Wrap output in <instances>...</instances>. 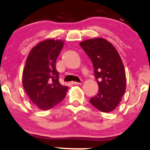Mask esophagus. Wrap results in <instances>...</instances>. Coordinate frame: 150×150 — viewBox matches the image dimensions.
<instances>
[{
	"mask_svg": "<svg viewBox=\"0 0 150 150\" xmlns=\"http://www.w3.org/2000/svg\"><path fill=\"white\" fill-rule=\"evenodd\" d=\"M72 84H74V85H80V84H81V82H75V81H72Z\"/></svg>",
	"mask_w": 150,
	"mask_h": 150,
	"instance_id": "34e87169",
	"label": "esophagus"
}]
</instances>
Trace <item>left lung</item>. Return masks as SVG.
<instances>
[{
	"label": "left lung",
	"instance_id": "1",
	"mask_svg": "<svg viewBox=\"0 0 150 150\" xmlns=\"http://www.w3.org/2000/svg\"><path fill=\"white\" fill-rule=\"evenodd\" d=\"M80 46L92 61L98 83L97 95L89 101L100 111H112L126 90L125 70L119 54L110 42L103 38L86 40Z\"/></svg>",
	"mask_w": 150,
	"mask_h": 150
}]
</instances>
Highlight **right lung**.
Listing matches in <instances>:
<instances>
[{
  "label": "right lung",
  "instance_id": "obj_1",
  "mask_svg": "<svg viewBox=\"0 0 150 150\" xmlns=\"http://www.w3.org/2000/svg\"><path fill=\"white\" fill-rule=\"evenodd\" d=\"M64 41L47 39L29 52L23 71V86L30 100L40 110H48L62 101L68 86L59 82L55 63Z\"/></svg>",
  "mask_w": 150,
  "mask_h": 150
}]
</instances>
